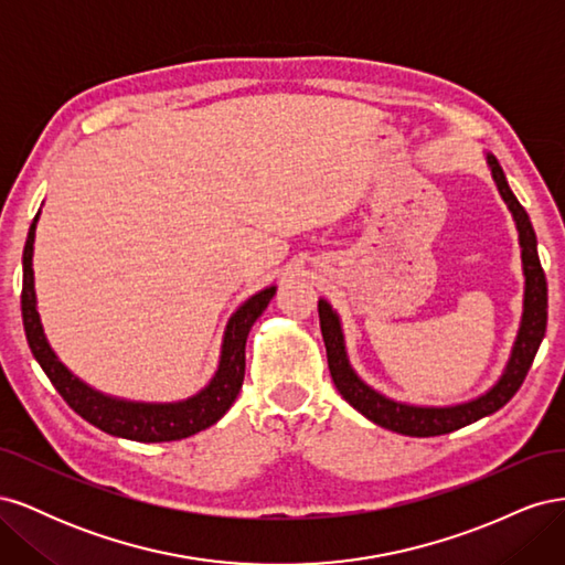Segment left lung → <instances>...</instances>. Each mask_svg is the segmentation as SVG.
Returning <instances> with one entry per match:
<instances>
[{
    "mask_svg": "<svg viewBox=\"0 0 565 565\" xmlns=\"http://www.w3.org/2000/svg\"><path fill=\"white\" fill-rule=\"evenodd\" d=\"M486 164L490 169V177L498 185V193L504 200L507 210L514 218V226L519 233V247H521V268H523V313L519 322V332L511 347L509 361L488 391L478 393L476 398L452 403V405H417L405 403L386 396V393L370 386L361 374L351 365V358L347 351L344 328H341V318L332 309V303L320 297L318 299V316H320V330L324 339V349H328V365L334 380L337 391L341 393L351 407L367 417L370 422L384 426L388 431H396L403 436H443L469 426L478 419H483L492 413L504 407L514 393L521 388L525 374L535 361V353L544 339L546 330V278L540 266L537 256V237L530 224L527 212L521 207L516 195L511 193L507 177L498 158L486 152Z\"/></svg>",
    "mask_w": 565,
    "mask_h": 565,
    "instance_id": "obj_1",
    "label": "left lung"
}]
</instances>
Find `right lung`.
<instances>
[{"mask_svg": "<svg viewBox=\"0 0 565 565\" xmlns=\"http://www.w3.org/2000/svg\"><path fill=\"white\" fill-rule=\"evenodd\" d=\"M42 210L28 231V241L23 249V328L32 355L44 370L46 377L61 393L63 401L71 405L75 413L94 424L96 429L106 431L117 438L139 440V443H167L181 440L198 431L210 429L224 417L231 405L235 403L237 393L243 388L245 380V344L252 324L256 322L266 306L276 295V285H268L259 292L243 301L226 322L224 339H221L218 365L212 380L204 384L193 396L172 403H150V401H129L117 398L104 393L79 380L77 374L67 367L56 351L51 349L44 334L42 316L38 311V292H35V270H32V256H35V231Z\"/></svg>", "mask_w": 565, "mask_h": 565, "instance_id": "1", "label": "right lung"}]
</instances>
